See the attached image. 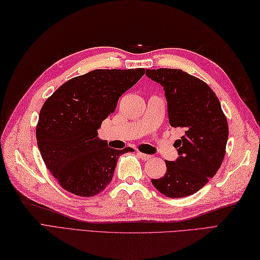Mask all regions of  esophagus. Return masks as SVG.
I'll return each mask as SVG.
<instances>
[{
    "instance_id": "obj_1",
    "label": "esophagus",
    "mask_w": 260,
    "mask_h": 260,
    "mask_svg": "<svg viewBox=\"0 0 260 260\" xmlns=\"http://www.w3.org/2000/svg\"><path fill=\"white\" fill-rule=\"evenodd\" d=\"M137 155L139 156V158H142L143 160H148V159L151 158L150 155H147V154H143V152H137Z\"/></svg>"
}]
</instances>
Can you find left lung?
Masks as SVG:
<instances>
[{
	"mask_svg": "<svg viewBox=\"0 0 260 260\" xmlns=\"http://www.w3.org/2000/svg\"><path fill=\"white\" fill-rule=\"evenodd\" d=\"M146 76L164 86L169 123L184 133L175 142L177 160H166L165 176L151 179V183L168 198L191 196L223 162L229 125L221 103L208 84L180 69H147Z\"/></svg>",
	"mask_w": 260,
	"mask_h": 260,
	"instance_id": "obj_1",
	"label": "left lung"
}]
</instances>
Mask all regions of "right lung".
Wrapping results in <instances>:
<instances>
[{"mask_svg":"<svg viewBox=\"0 0 260 260\" xmlns=\"http://www.w3.org/2000/svg\"><path fill=\"white\" fill-rule=\"evenodd\" d=\"M145 69H98L63 83L46 100L36 127L46 167L59 184L79 197H94L111 182L122 154L98 137V129L118 99Z\"/></svg>","mask_w":260,"mask_h":260,"instance_id":"1","label":"right lung"}]
</instances>
